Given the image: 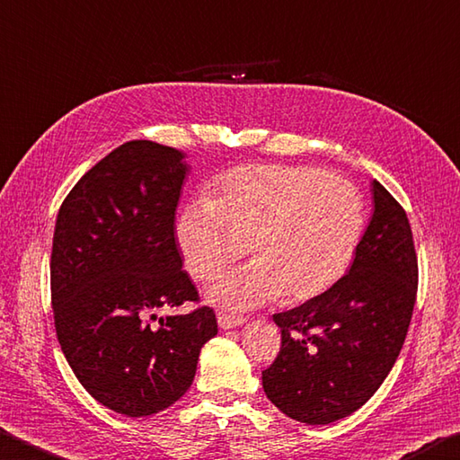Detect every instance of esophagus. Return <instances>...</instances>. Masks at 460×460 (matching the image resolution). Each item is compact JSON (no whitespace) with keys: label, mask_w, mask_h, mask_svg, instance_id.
<instances>
[{"label":"esophagus","mask_w":460,"mask_h":460,"mask_svg":"<svg viewBox=\"0 0 460 460\" xmlns=\"http://www.w3.org/2000/svg\"><path fill=\"white\" fill-rule=\"evenodd\" d=\"M246 323L244 317L240 315H232V313H226V311H220L217 313V325H220L222 329H232V327H238Z\"/></svg>","instance_id":"1"}]
</instances>
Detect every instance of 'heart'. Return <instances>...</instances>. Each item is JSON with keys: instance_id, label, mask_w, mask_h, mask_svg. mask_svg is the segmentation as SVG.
Returning <instances> with one entry per match:
<instances>
[{"instance_id": "heart-1", "label": "heart", "mask_w": 460, "mask_h": 460, "mask_svg": "<svg viewBox=\"0 0 460 460\" xmlns=\"http://www.w3.org/2000/svg\"><path fill=\"white\" fill-rule=\"evenodd\" d=\"M366 204L343 177L305 165H244L216 180L209 199L181 209L175 238L185 269L212 280L252 252L259 259L209 295L251 309L285 295L317 299L349 270L364 236Z\"/></svg>"}]
</instances>
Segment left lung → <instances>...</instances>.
Segmentation results:
<instances>
[{
    "mask_svg": "<svg viewBox=\"0 0 460 460\" xmlns=\"http://www.w3.org/2000/svg\"><path fill=\"white\" fill-rule=\"evenodd\" d=\"M374 216L348 275L317 299L272 315L280 351L262 388L280 412L329 424L361 408L396 364L412 319L418 259L408 216L372 183Z\"/></svg>",
    "mask_w": 460,
    "mask_h": 460,
    "instance_id": "1",
    "label": "left lung"
}]
</instances>
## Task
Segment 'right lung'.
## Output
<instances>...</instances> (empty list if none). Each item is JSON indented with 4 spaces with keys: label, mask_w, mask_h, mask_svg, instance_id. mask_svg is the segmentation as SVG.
Listing matches in <instances>:
<instances>
[{
    "label": "right lung",
    "mask_w": 460,
    "mask_h": 460,
    "mask_svg": "<svg viewBox=\"0 0 460 460\" xmlns=\"http://www.w3.org/2000/svg\"><path fill=\"white\" fill-rule=\"evenodd\" d=\"M183 157L153 141L120 145L56 217L50 291L62 353L96 402L131 418L180 400L217 333L209 307L157 319L161 307L199 303L175 243Z\"/></svg>",
    "instance_id": "add662e5"
}]
</instances>
